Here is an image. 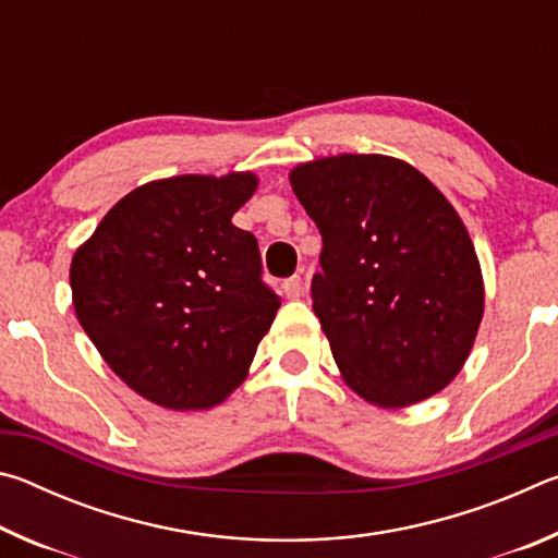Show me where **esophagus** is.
Instances as JSON below:
<instances>
[{"label":"esophagus","instance_id":"esophagus-1","mask_svg":"<svg viewBox=\"0 0 558 558\" xmlns=\"http://www.w3.org/2000/svg\"><path fill=\"white\" fill-rule=\"evenodd\" d=\"M302 290H305V286H302V278L300 276H292V278H288L286 282H282V292H286L288 298H300L302 295Z\"/></svg>","mask_w":558,"mask_h":558}]
</instances>
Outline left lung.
I'll list each match as a JSON object with an SVG mask.
<instances>
[{
	"label": "left lung",
	"instance_id": "obj_1",
	"mask_svg": "<svg viewBox=\"0 0 558 558\" xmlns=\"http://www.w3.org/2000/svg\"><path fill=\"white\" fill-rule=\"evenodd\" d=\"M290 184L323 233L310 295L349 389L381 409L446 389L485 310L475 245L452 204L386 155L313 159Z\"/></svg>",
	"mask_w": 558,
	"mask_h": 558
}]
</instances>
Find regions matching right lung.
<instances>
[{
	"mask_svg": "<svg viewBox=\"0 0 558 558\" xmlns=\"http://www.w3.org/2000/svg\"><path fill=\"white\" fill-rule=\"evenodd\" d=\"M258 177L182 174L132 189L71 260L73 307L106 364L172 411L219 405L239 386L280 298L256 235L231 223Z\"/></svg>",
	"mask_w": 558,
	"mask_h": 558,
	"instance_id": "add662e5",
	"label": "right lung"
}]
</instances>
